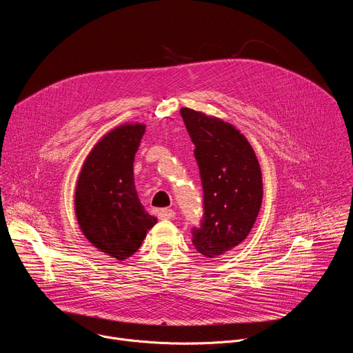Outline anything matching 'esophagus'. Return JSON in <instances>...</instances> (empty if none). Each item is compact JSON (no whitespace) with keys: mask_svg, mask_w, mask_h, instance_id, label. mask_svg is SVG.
<instances>
[{"mask_svg":"<svg viewBox=\"0 0 353 353\" xmlns=\"http://www.w3.org/2000/svg\"><path fill=\"white\" fill-rule=\"evenodd\" d=\"M158 216H159V219H173L176 216V212L173 210L163 208L158 212Z\"/></svg>","mask_w":353,"mask_h":353,"instance_id":"esophagus-1","label":"esophagus"}]
</instances>
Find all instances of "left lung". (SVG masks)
Masks as SVG:
<instances>
[{
  "label": "left lung",
  "mask_w": 353,
  "mask_h": 353,
  "mask_svg": "<svg viewBox=\"0 0 353 353\" xmlns=\"http://www.w3.org/2000/svg\"><path fill=\"white\" fill-rule=\"evenodd\" d=\"M180 114L195 145L204 188V216L192 244L208 259L240 244L254 226L263 203V174L256 152L232 124L183 108Z\"/></svg>",
  "instance_id": "8db88e82"
}]
</instances>
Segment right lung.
I'll return each mask as SVG.
<instances>
[{
	"mask_svg": "<svg viewBox=\"0 0 353 353\" xmlns=\"http://www.w3.org/2000/svg\"><path fill=\"white\" fill-rule=\"evenodd\" d=\"M145 124H123L89 152L75 188V215L83 236L102 253L124 261L158 219L142 207L134 184V158Z\"/></svg>",
	"mask_w": 353,
	"mask_h": 353,
	"instance_id": "add662e5",
	"label": "right lung"
}]
</instances>
